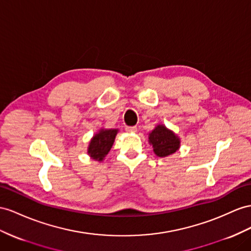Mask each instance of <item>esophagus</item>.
<instances>
[{
	"instance_id": "1",
	"label": "esophagus",
	"mask_w": 251,
	"mask_h": 251,
	"mask_svg": "<svg viewBox=\"0 0 251 251\" xmlns=\"http://www.w3.org/2000/svg\"><path fill=\"white\" fill-rule=\"evenodd\" d=\"M126 131L136 132L137 131V126H126Z\"/></svg>"
}]
</instances>
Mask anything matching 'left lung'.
<instances>
[{"label":"left lung","mask_w":251,"mask_h":251,"mask_svg":"<svg viewBox=\"0 0 251 251\" xmlns=\"http://www.w3.org/2000/svg\"><path fill=\"white\" fill-rule=\"evenodd\" d=\"M153 151L159 157H168L174 153L178 149L180 141L176 134L169 130L163 125H158L150 133L149 138Z\"/></svg>","instance_id":"1"}]
</instances>
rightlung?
Returning <instances> with one entry per match:
<instances>
[{"mask_svg":"<svg viewBox=\"0 0 251 251\" xmlns=\"http://www.w3.org/2000/svg\"><path fill=\"white\" fill-rule=\"evenodd\" d=\"M117 133L118 129H101L99 133H96L90 142L88 149L89 155L93 159L101 161L111 150Z\"/></svg>","mask_w":251,"mask_h":251,"instance_id":"right-lung-1","label":"right lung"}]
</instances>
